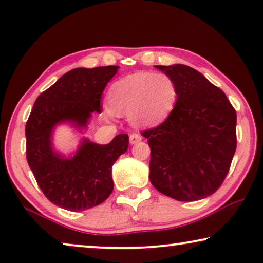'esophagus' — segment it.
Returning a JSON list of instances; mask_svg holds the SVG:
<instances>
[{"label": "esophagus", "instance_id": "34e87169", "mask_svg": "<svg viewBox=\"0 0 263 263\" xmlns=\"http://www.w3.org/2000/svg\"><path fill=\"white\" fill-rule=\"evenodd\" d=\"M140 140H142V136H140L139 133L133 132L130 135V143L132 144V145L133 144H137L138 142H140Z\"/></svg>", "mask_w": 263, "mask_h": 263}]
</instances>
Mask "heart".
Returning a JSON list of instances; mask_svg holds the SVG:
<instances>
[{"instance_id": "heart-1", "label": "heart", "mask_w": 263, "mask_h": 263, "mask_svg": "<svg viewBox=\"0 0 263 263\" xmlns=\"http://www.w3.org/2000/svg\"><path fill=\"white\" fill-rule=\"evenodd\" d=\"M177 94L175 81L167 73L136 72L114 82L107 100L112 110L128 113L138 126H157L173 113Z\"/></svg>"}]
</instances>
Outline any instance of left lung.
I'll list each match as a JSON object with an SVG mask.
<instances>
[{"mask_svg":"<svg viewBox=\"0 0 263 263\" xmlns=\"http://www.w3.org/2000/svg\"><path fill=\"white\" fill-rule=\"evenodd\" d=\"M177 86L173 113L142 132L151 149L150 181L162 194L195 201L221 186L234 157L237 116L227 95L191 66L155 65Z\"/></svg>","mask_w":263,"mask_h":263,"instance_id":"obj_1","label":"left lung"}]
</instances>
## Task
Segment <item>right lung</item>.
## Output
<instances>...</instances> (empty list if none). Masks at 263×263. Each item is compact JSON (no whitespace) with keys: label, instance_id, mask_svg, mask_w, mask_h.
<instances>
[{"label":"right lung","instance_id":"1","mask_svg":"<svg viewBox=\"0 0 263 263\" xmlns=\"http://www.w3.org/2000/svg\"><path fill=\"white\" fill-rule=\"evenodd\" d=\"M119 66L76 68L64 73L36 98L26 123V157L45 197L64 210L84 211L112 193V167L126 153L128 136L121 133L100 145L83 138L73 156L53 149L52 133L59 124L86 128L93 113H101V96Z\"/></svg>","mask_w":263,"mask_h":263}]
</instances>
